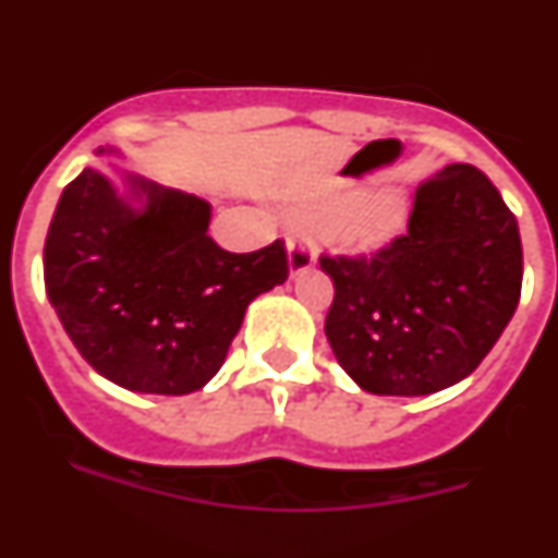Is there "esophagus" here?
<instances>
[{
  "label": "esophagus",
  "instance_id": "obj_1",
  "mask_svg": "<svg viewBox=\"0 0 558 558\" xmlns=\"http://www.w3.org/2000/svg\"><path fill=\"white\" fill-rule=\"evenodd\" d=\"M313 265H315V254H313V248H310V243H302V240H290V248H288L290 279L307 274Z\"/></svg>",
  "mask_w": 558,
  "mask_h": 558
}]
</instances>
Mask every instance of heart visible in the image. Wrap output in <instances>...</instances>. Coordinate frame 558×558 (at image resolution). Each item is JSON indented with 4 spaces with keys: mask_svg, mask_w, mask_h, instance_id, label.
Listing matches in <instances>:
<instances>
[{
    "mask_svg": "<svg viewBox=\"0 0 558 558\" xmlns=\"http://www.w3.org/2000/svg\"><path fill=\"white\" fill-rule=\"evenodd\" d=\"M408 198L397 186H377L368 195L360 190L335 192L310 209L327 223V236L347 254L386 251L408 226Z\"/></svg>",
    "mask_w": 558,
    "mask_h": 558,
    "instance_id": "b5f03b06",
    "label": "heart"
}]
</instances>
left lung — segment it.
<instances>
[{"instance_id": "1", "label": "left lung", "mask_w": 558, "mask_h": 558, "mask_svg": "<svg viewBox=\"0 0 558 558\" xmlns=\"http://www.w3.org/2000/svg\"><path fill=\"white\" fill-rule=\"evenodd\" d=\"M329 347L357 388L425 397L470 377L520 302L522 245L500 192L472 165L416 186L408 234L366 259H329Z\"/></svg>"}]
</instances>
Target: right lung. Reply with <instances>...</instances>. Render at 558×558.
Segmentation results:
<instances>
[{"mask_svg": "<svg viewBox=\"0 0 558 558\" xmlns=\"http://www.w3.org/2000/svg\"><path fill=\"white\" fill-rule=\"evenodd\" d=\"M209 223L206 198L122 167H86L63 190L44 284L97 374L128 391L184 397L220 372L248 304L288 279V254L282 240L231 254Z\"/></svg>", "mask_w": 558, "mask_h": 558, "instance_id": "1", "label": "right lung"}]
</instances>
